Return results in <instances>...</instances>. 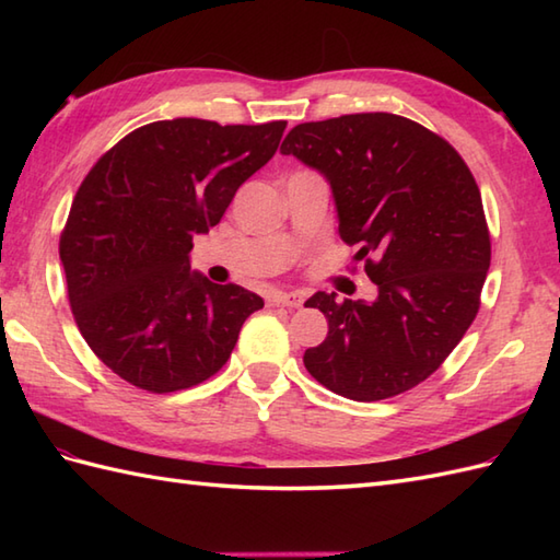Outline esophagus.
<instances>
[{"mask_svg":"<svg viewBox=\"0 0 560 560\" xmlns=\"http://www.w3.org/2000/svg\"><path fill=\"white\" fill-rule=\"evenodd\" d=\"M305 295L301 291H277L269 295L271 305H287V307H301Z\"/></svg>","mask_w":560,"mask_h":560,"instance_id":"esophagus-1","label":"esophagus"}]
</instances>
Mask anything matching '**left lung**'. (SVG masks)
Instances as JSON below:
<instances>
[{
  "label": "left lung",
  "instance_id": "1",
  "mask_svg": "<svg viewBox=\"0 0 560 560\" xmlns=\"http://www.w3.org/2000/svg\"><path fill=\"white\" fill-rule=\"evenodd\" d=\"M325 175L339 235L359 245L375 301L317 291L329 331L303 363L353 401L401 395L435 373L479 313L491 237L479 185L443 137L392 113L293 127L281 144Z\"/></svg>",
  "mask_w": 560,
  "mask_h": 560
}]
</instances>
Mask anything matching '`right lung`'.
<instances>
[{"label":"right lung","instance_id":"add662e5","mask_svg":"<svg viewBox=\"0 0 560 560\" xmlns=\"http://www.w3.org/2000/svg\"><path fill=\"white\" fill-rule=\"evenodd\" d=\"M283 129L159 120L83 177L59 237L69 305L91 351L129 385L165 395L205 383L265 307L257 293L192 271L189 249L277 153Z\"/></svg>","mask_w":560,"mask_h":560}]
</instances>
